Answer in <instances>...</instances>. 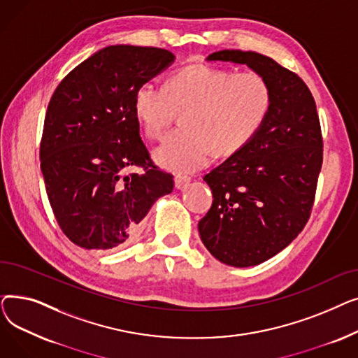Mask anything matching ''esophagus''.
<instances>
[{
  "mask_svg": "<svg viewBox=\"0 0 358 358\" xmlns=\"http://www.w3.org/2000/svg\"><path fill=\"white\" fill-rule=\"evenodd\" d=\"M189 182H190V177H187V176H177L176 180H174L176 189H178V190H181V189H184V187L189 185Z\"/></svg>",
  "mask_w": 358,
  "mask_h": 358,
  "instance_id": "1",
  "label": "esophagus"
}]
</instances>
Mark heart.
<instances>
[{
  "mask_svg": "<svg viewBox=\"0 0 358 358\" xmlns=\"http://www.w3.org/2000/svg\"><path fill=\"white\" fill-rule=\"evenodd\" d=\"M273 107V90L264 75L235 72L206 64L176 71L166 85L141 84L134 110L145 134L161 138L182 113L184 127L157 148L155 159L173 171H194L216 157H232L264 127Z\"/></svg>",
  "mask_w": 358,
  "mask_h": 358,
  "instance_id": "heart-1",
  "label": "heart"
}]
</instances>
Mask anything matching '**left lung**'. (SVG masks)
<instances>
[{"instance_id": "8db88e82", "label": "left lung", "mask_w": 358, "mask_h": 358, "mask_svg": "<svg viewBox=\"0 0 358 358\" xmlns=\"http://www.w3.org/2000/svg\"><path fill=\"white\" fill-rule=\"evenodd\" d=\"M208 61L245 64L273 90L259 134L204 176L213 203L199 222L204 247L216 259L252 267L285 250L310 217L324 157L321 123L303 80L268 56L228 49Z\"/></svg>"}]
</instances>
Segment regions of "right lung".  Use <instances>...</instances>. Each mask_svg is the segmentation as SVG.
Here are the masks:
<instances>
[{"mask_svg":"<svg viewBox=\"0 0 358 358\" xmlns=\"http://www.w3.org/2000/svg\"><path fill=\"white\" fill-rule=\"evenodd\" d=\"M173 61L161 48L107 46L56 87L41 168L56 222L75 245L122 248L138 235L150 206L173 192L174 177L150 159L134 110L138 87Z\"/></svg>","mask_w":358,"mask_h":358,"instance_id":"obj_1","label":"right lung"}]
</instances>
